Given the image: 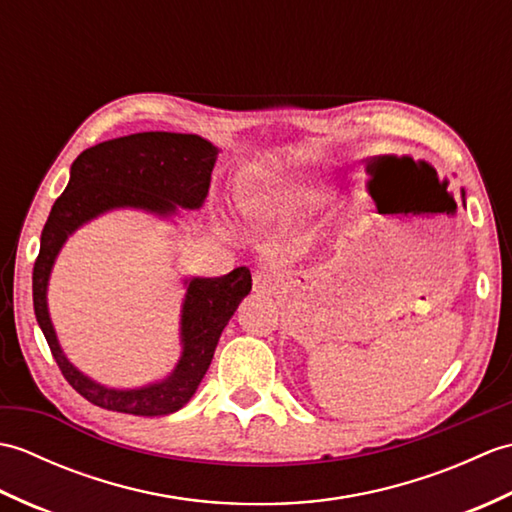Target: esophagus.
Listing matches in <instances>:
<instances>
[{
	"label": "esophagus",
	"instance_id": "34e87169",
	"mask_svg": "<svg viewBox=\"0 0 512 512\" xmlns=\"http://www.w3.org/2000/svg\"><path fill=\"white\" fill-rule=\"evenodd\" d=\"M277 288V279L268 270H259L253 277V290L255 292H273Z\"/></svg>",
	"mask_w": 512,
	"mask_h": 512
}]
</instances>
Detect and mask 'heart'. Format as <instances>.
Masks as SVG:
<instances>
[{
	"mask_svg": "<svg viewBox=\"0 0 512 512\" xmlns=\"http://www.w3.org/2000/svg\"><path fill=\"white\" fill-rule=\"evenodd\" d=\"M321 200L319 189H314L310 182H288L284 187H275L259 195L257 204L266 211L275 213H295L310 209Z\"/></svg>",
	"mask_w": 512,
	"mask_h": 512,
	"instance_id": "obj_1",
	"label": "heart"
}]
</instances>
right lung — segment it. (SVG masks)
I'll list each match as a JSON object with an SVG mask.
<instances>
[{
  "label": "right lung",
  "instance_id": "right-lung-1",
  "mask_svg": "<svg viewBox=\"0 0 512 512\" xmlns=\"http://www.w3.org/2000/svg\"><path fill=\"white\" fill-rule=\"evenodd\" d=\"M215 158L217 149L200 136L143 132L105 140L85 149L72 162L68 187L54 202L41 231L39 255L32 270V303L63 378L96 407L132 416H167L187 405L211 365L222 330L239 301L250 292L253 279L246 266L224 277L189 279L182 303V356L178 367L162 383L118 391L83 376L61 352L46 303L54 257L74 228L118 206H134L160 215L176 213L178 206L200 209L209 193Z\"/></svg>",
  "mask_w": 512,
  "mask_h": 512
}]
</instances>
